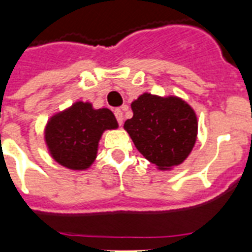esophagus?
<instances>
[{
	"label": "esophagus",
	"instance_id": "34e87169",
	"mask_svg": "<svg viewBox=\"0 0 252 252\" xmlns=\"http://www.w3.org/2000/svg\"><path fill=\"white\" fill-rule=\"evenodd\" d=\"M115 116H116V119H118V123L122 126L123 124V120H124V118H123V111L120 110V108H118V110H115Z\"/></svg>",
	"mask_w": 252,
	"mask_h": 252
}]
</instances>
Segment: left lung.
Instances as JSON below:
<instances>
[{
    "mask_svg": "<svg viewBox=\"0 0 252 252\" xmlns=\"http://www.w3.org/2000/svg\"><path fill=\"white\" fill-rule=\"evenodd\" d=\"M133 118L124 129L134 146L158 170L179 166L191 154L197 138V116L179 96L144 93L130 104Z\"/></svg>",
    "mask_w": 252,
    "mask_h": 252,
    "instance_id": "left-lung-1",
    "label": "left lung"
}]
</instances>
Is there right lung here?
<instances>
[{"label": "right lung", "mask_w": 252, "mask_h": 252, "mask_svg": "<svg viewBox=\"0 0 252 252\" xmlns=\"http://www.w3.org/2000/svg\"><path fill=\"white\" fill-rule=\"evenodd\" d=\"M118 126L111 110H95L90 102L78 100L51 116L44 128V141L59 165L84 171L94 163L103 132Z\"/></svg>", "instance_id": "obj_1"}]
</instances>
